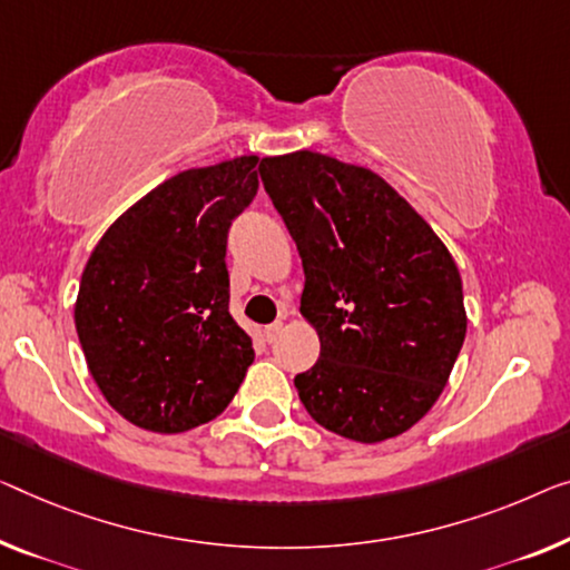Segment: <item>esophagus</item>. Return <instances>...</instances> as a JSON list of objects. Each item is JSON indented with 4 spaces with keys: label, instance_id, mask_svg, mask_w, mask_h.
<instances>
[{
    "label": "esophagus",
    "instance_id": "obj_1",
    "mask_svg": "<svg viewBox=\"0 0 570 570\" xmlns=\"http://www.w3.org/2000/svg\"><path fill=\"white\" fill-rule=\"evenodd\" d=\"M282 330H284V322L278 320V322H274V325H268L266 330H263V337H266L268 343H274V340L282 335Z\"/></svg>",
    "mask_w": 570,
    "mask_h": 570
}]
</instances>
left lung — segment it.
<instances>
[{
  "mask_svg": "<svg viewBox=\"0 0 570 570\" xmlns=\"http://www.w3.org/2000/svg\"><path fill=\"white\" fill-rule=\"evenodd\" d=\"M304 266L320 361L294 379L309 417L381 443L432 410L465 337L463 284L445 243L371 168L314 150L261 160Z\"/></svg>",
  "mask_w": 570,
  "mask_h": 570,
  "instance_id": "left-lung-1",
  "label": "left lung"
}]
</instances>
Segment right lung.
Listing matches in <instances>:
<instances>
[{"label": "right lung", "mask_w": 570, "mask_h": 570, "mask_svg": "<svg viewBox=\"0 0 570 570\" xmlns=\"http://www.w3.org/2000/svg\"><path fill=\"white\" fill-rule=\"evenodd\" d=\"M258 171V156H240L166 178L91 250L76 333L99 392L135 428L176 435L215 420L256 358L230 314L225 253Z\"/></svg>", "instance_id": "add662e5"}]
</instances>
